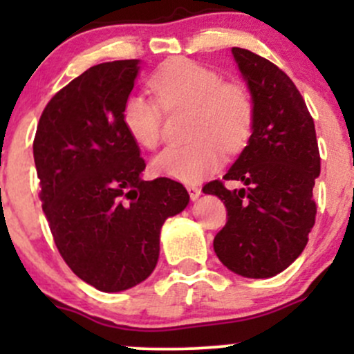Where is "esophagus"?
I'll use <instances>...</instances> for the list:
<instances>
[{
  "label": "esophagus",
  "mask_w": 354,
  "mask_h": 354,
  "mask_svg": "<svg viewBox=\"0 0 354 354\" xmlns=\"http://www.w3.org/2000/svg\"><path fill=\"white\" fill-rule=\"evenodd\" d=\"M186 189H188V193H189V198L191 200H198V198H200V194H201V189L198 188V186H194V185H188L186 186Z\"/></svg>",
  "instance_id": "34e87169"
}]
</instances>
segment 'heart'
<instances>
[{
  "instance_id": "1",
  "label": "heart",
  "mask_w": 354,
  "mask_h": 354,
  "mask_svg": "<svg viewBox=\"0 0 354 354\" xmlns=\"http://www.w3.org/2000/svg\"><path fill=\"white\" fill-rule=\"evenodd\" d=\"M154 98L129 95L123 123L133 140L153 149L163 135L165 111L189 109L191 143L168 146L153 160V171L183 183H196L218 168L223 148L234 153L253 133L256 104L243 83L223 81L218 71L193 59H173L149 76Z\"/></svg>"
}]
</instances>
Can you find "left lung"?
<instances>
[{
    "instance_id": "obj_1",
    "label": "left lung",
    "mask_w": 354,
    "mask_h": 354,
    "mask_svg": "<svg viewBox=\"0 0 354 354\" xmlns=\"http://www.w3.org/2000/svg\"><path fill=\"white\" fill-rule=\"evenodd\" d=\"M233 55L254 98L256 118L248 146L223 179L241 180L245 188L231 192L213 180L203 191L216 194L228 213L213 241L219 261L245 278H270L306 246L321 158L315 121L290 76L250 50L233 48Z\"/></svg>"
}]
</instances>
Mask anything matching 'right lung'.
Wrapping results in <instances>:
<instances>
[{
    "instance_id": "right-lung-1",
    "label": "right lung",
    "mask_w": 354,
    "mask_h": 354,
    "mask_svg": "<svg viewBox=\"0 0 354 354\" xmlns=\"http://www.w3.org/2000/svg\"><path fill=\"white\" fill-rule=\"evenodd\" d=\"M138 63H101L70 81L43 109L33 141L39 200L61 258L106 293L153 273L165 219L189 201L181 183L141 180L145 160L121 116Z\"/></svg>"
}]
</instances>
